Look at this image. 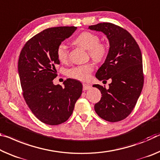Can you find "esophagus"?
<instances>
[{
    "label": "esophagus",
    "mask_w": 160,
    "mask_h": 160,
    "mask_svg": "<svg viewBox=\"0 0 160 160\" xmlns=\"http://www.w3.org/2000/svg\"><path fill=\"white\" fill-rule=\"evenodd\" d=\"M82 86H83V90H89L91 88V86L90 85L85 84V83H83Z\"/></svg>",
    "instance_id": "1"
}]
</instances>
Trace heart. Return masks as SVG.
Segmentation results:
<instances>
[{"label":"heart","instance_id":"heart-1","mask_svg":"<svg viewBox=\"0 0 160 160\" xmlns=\"http://www.w3.org/2000/svg\"><path fill=\"white\" fill-rule=\"evenodd\" d=\"M75 45L88 50L91 58L96 62H101L107 56L108 52V45L100 42L98 35L89 31H83L77 35L73 40ZM69 56V50L64 43H60L57 48V57L60 62H66ZM94 70V64L88 62L70 68L67 71L69 77L79 80L89 79L91 72Z\"/></svg>","mask_w":160,"mask_h":160}]
</instances>
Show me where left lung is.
<instances>
[{
  "label": "left lung",
  "mask_w": 160,
  "mask_h": 160,
  "mask_svg": "<svg viewBox=\"0 0 160 160\" xmlns=\"http://www.w3.org/2000/svg\"><path fill=\"white\" fill-rule=\"evenodd\" d=\"M88 28L102 32L110 42L108 56L95 76L99 80L111 79L112 82L108 89L100 85H93L102 93L95 110L106 121H121L133 110L143 88L141 50L130 32L118 25L102 22Z\"/></svg>",
  "instance_id": "obj_1"
}]
</instances>
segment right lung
I'll use <instances>...</instances> for the list:
<instances>
[{
  "instance_id": "1",
  "label": "right lung",
  "mask_w": 160,
  "mask_h": 160,
  "mask_svg": "<svg viewBox=\"0 0 160 160\" xmlns=\"http://www.w3.org/2000/svg\"><path fill=\"white\" fill-rule=\"evenodd\" d=\"M77 27H54L31 38L22 48L18 59V74L25 102L42 122L58 125L68 120L80 97L82 85L68 78L64 87L53 84L60 64L57 48Z\"/></svg>"
}]
</instances>
